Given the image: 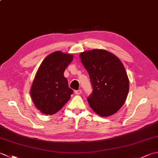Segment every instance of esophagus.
<instances>
[{"instance_id": "1", "label": "esophagus", "mask_w": 158, "mask_h": 158, "mask_svg": "<svg viewBox=\"0 0 158 158\" xmlns=\"http://www.w3.org/2000/svg\"><path fill=\"white\" fill-rule=\"evenodd\" d=\"M75 94H77V95H79V94H81L82 93V90H81V89H79V90H75Z\"/></svg>"}]
</instances>
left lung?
Returning a JSON list of instances; mask_svg holds the SVG:
<instances>
[{
  "instance_id": "left-lung-1",
  "label": "left lung",
  "mask_w": 158,
  "mask_h": 158,
  "mask_svg": "<svg viewBox=\"0 0 158 158\" xmlns=\"http://www.w3.org/2000/svg\"><path fill=\"white\" fill-rule=\"evenodd\" d=\"M79 56L93 88L88 98L90 107L101 117L113 115L123 105L129 91V79L122 62L104 49L85 51Z\"/></svg>"
}]
</instances>
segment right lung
<instances>
[{
  "label": "right lung",
  "mask_w": 158,
  "mask_h": 158,
  "mask_svg": "<svg viewBox=\"0 0 158 158\" xmlns=\"http://www.w3.org/2000/svg\"><path fill=\"white\" fill-rule=\"evenodd\" d=\"M73 56L57 51L43 60L36 73L31 89L33 103L42 113L53 115L69 101L73 90L64 76Z\"/></svg>",
  "instance_id": "right-lung-1"
}]
</instances>
